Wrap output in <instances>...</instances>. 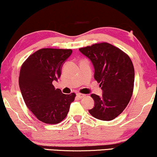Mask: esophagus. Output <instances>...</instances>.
<instances>
[{
	"mask_svg": "<svg viewBox=\"0 0 157 157\" xmlns=\"http://www.w3.org/2000/svg\"><path fill=\"white\" fill-rule=\"evenodd\" d=\"M76 96H78V97L79 98H83V97H85V96H86V94H83L78 93V94H76Z\"/></svg>",
	"mask_w": 157,
	"mask_h": 157,
	"instance_id": "34e87169",
	"label": "esophagus"
}]
</instances>
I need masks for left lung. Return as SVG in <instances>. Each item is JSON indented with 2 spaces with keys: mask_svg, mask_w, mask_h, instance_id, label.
Wrapping results in <instances>:
<instances>
[{
  "mask_svg": "<svg viewBox=\"0 0 157 157\" xmlns=\"http://www.w3.org/2000/svg\"><path fill=\"white\" fill-rule=\"evenodd\" d=\"M79 51L91 61L94 78L103 91L101 97L91 95L94 106L89 112L102 121L114 119L123 112L132 96L134 68L132 60L121 49L108 43L96 44Z\"/></svg>",
  "mask_w": 157,
  "mask_h": 157,
  "instance_id": "8db88e82",
  "label": "left lung"
}]
</instances>
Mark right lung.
<instances>
[{
  "label": "right lung",
  "mask_w": 157,
  "mask_h": 157,
  "mask_svg": "<svg viewBox=\"0 0 157 157\" xmlns=\"http://www.w3.org/2000/svg\"><path fill=\"white\" fill-rule=\"evenodd\" d=\"M71 49L42 48L30 56L23 63L19 86L28 108L39 121L55 124L65 119L76 94H64L55 89Z\"/></svg>",
  "instance_id": "1"
}]
</instances>
